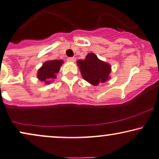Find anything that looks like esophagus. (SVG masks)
Returning a JSON list of instances; mask_svg holds the SVG:
<instances>
[{
    "mask_svg": "<svg viewBox=\"0 0 159 159\" xmlns=\"http://www.w3.org/2000/svg\"><path fill=\"white\" fill-rule=\"evenodd\" d=\"M67 61H70V62H75L76 59L75 57H69L67 58Z\"/></svg>",
    "mask_w": 159,
    "mask_h": 159,
    "instance_id": "34e87169",
    "label": "esophagus"
}]
</instances>
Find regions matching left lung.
<instances>
[{
  "mask_svg": "<svg viewBox=\"0 0 159 159\" xmlns=\"http://www.w3.org/2000/svg\"><path fill=\"white\" fill-rule=\"evenodd\" d=\"M77 63L81 70L82 77L92 85L96 86L108 79L111 66L98 59L93 53L88 54L85 59L78 60Z\"/></svg>",
  "mask_w": 159,
  "mask_h": 159,
  "instance_id": "obj_1",
  "label": "left lung"
}]
</instances>
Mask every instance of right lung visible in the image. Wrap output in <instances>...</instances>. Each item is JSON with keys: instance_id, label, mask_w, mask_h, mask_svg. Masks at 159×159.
<instances>
[{"instance_id": "1", "label": "right lung", "mask_w": 159, "mask_h": 159, "mask_svg": "<svg viewBox=\"0 0 159 159\" xmlns=\"http://www.w3.org/2000/svg\"><path fill=\"white\" fill-rule=\"evenodd\" d=\"M62 63V60H53L45 62L43 67L38 70V78L45 84H49L50 81L56 78V75L59 73Z\"/></svg>"}]
</instances>
